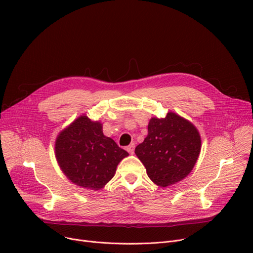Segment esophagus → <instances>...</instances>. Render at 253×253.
I'll list each match as a JSON object with an SVG mask.
<instances>
[{"label": "esophagus", "mask_w": 253, "mask_h": 253, "mask_svg": "<svg viewBox=\"0 0 253 253\" xmlns=\"http://www.w3.org/2000/svg\"><path fill=\"white\" fill-rule=\"evenodd\" d=\"M134 148H135V144L134 143H131L126 148V150H127V152L129 154H133L134 153Z\"/></svg>", "instance_id": "34e87169"}]
</instances>
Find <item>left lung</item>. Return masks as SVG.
Returning a JSON list of instances; mask_svg holds the SVG:
<instances>
[{"label": "left lung", "mask_w": 253, "mask_h": 253, "mask_svg": "<svg viewBox=\"0 0 253 253\" xmlns=\"http://www.w3.org/2000/svg\"><path fill=\"white\" fill-rule=\"evenodd\" d=\"M149 134L135 148V154L157 185L168 187L187 176L201 150V137L196 127L174 113L152 118Z\"/></svg>", "instance_id": "obj_1"}]
</instances>
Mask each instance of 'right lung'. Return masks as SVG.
<instances>
[{
    "label": "right lung",
    "mask_w": 253,
    "mask_h": 253,
    "mask_svg": "<svg viewBox=\"0 0 253 253\" xmlns=\"http://www.w3.org/2000/svg\"><path fill=\"white\" fill-rule=\"evenodd\" d=\"M55 155L63 173L71 181L96 191L113 178L118 164L128 153L103 134L99 122L81 116L60 132Z\"/></svg>",
    "instance_id": "add662e5"
}]
</instances>
